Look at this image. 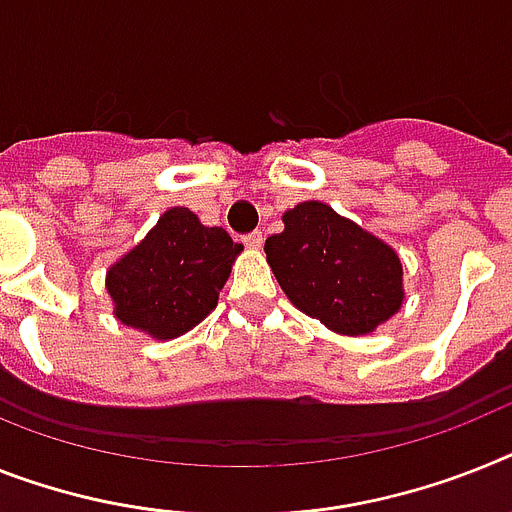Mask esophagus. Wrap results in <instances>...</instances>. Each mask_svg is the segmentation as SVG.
<instances>
[{"mask_svg": "<svg viewBox=\"0 0 512 512\" xmlns=\"http://www.w3.org/2000/svg\"><path fill=\"white\" fill-rule=\"evenodd\" d=\"M244 244L252 249H260L263 247V231H249L247 236H244Z\"/></svg>", "mask_w": 512, "mask_h": 512, "instance_id": "34e87169", "label": "esophagus"}]
</instances>
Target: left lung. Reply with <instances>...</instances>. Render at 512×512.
I'll return each instance as SVG.
<instances>
[{"label": "left lung", "instance_id": "obj_1", "mask_svg": "<svg viewBox=\"0 0 512 512\" xmlns=\"http://www.w3.org/2000/svg\"><path fill=\"white\" fill-rule=\"evenodd\" d=\"M265 255L291 304L333 333H372L403 304L395 249L317 200L283 213V231L268 236Z\"/></svg>", "mask_w": 512, "mask_h": 512}]
</instances>
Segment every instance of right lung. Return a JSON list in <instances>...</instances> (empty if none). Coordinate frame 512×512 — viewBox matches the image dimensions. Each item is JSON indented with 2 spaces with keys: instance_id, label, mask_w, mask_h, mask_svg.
Listing matches in <instances>:
<instances>
[{
  "instance_id": "right-lung-1",
  "label": "right lung",
  "mask_w": 512,
  "mask_h": 512,
  "mask_svg": "<svg viewBox=\"0 0 512 512\" xmlns=\"http://www.w3.org/2000/svg\"><path fill=\"white\" fill-rule=\"evenodd\" d=\"M242 244L203 226L190 208L166 210L143 242L109 268L106 291L119 322L166 341L216 309Z\"/></svg>"
}]
</instances>
